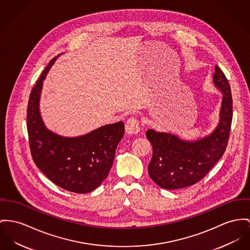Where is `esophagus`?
I'll use <instances>...</instances> for the list:
<instances>
[{
  "label": "esophagus",
  "instance_id": "1",
  "mask_svg": "<svg viewBox=\"0 0 250 250\" xmlns=\"http://www.w3.org/2000/svg\"><path fill=\"white\" fill-rule=\"evenodd\" d=\"M125 130L128 133L135 134L140 131V122L137 117H131L125 123Z\"/></svg>",
  "mask_w": 250,
  "mask_h": 250
}]
</instances>
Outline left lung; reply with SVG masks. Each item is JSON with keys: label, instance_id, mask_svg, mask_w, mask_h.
Segmentation results:
<instances>
[{"label": "left lung", "instance_id": "obj_1", "mask_svg": "<svg viewBox=\"0 0 250 250\" xmlns=\"http://www.w3.org/2000/svg\"><path fill=\"white\" fill-rule=\"evenodd\" d=\"M213 82L223 92V102L220 123L210 135L187 142L170 133L147 131L146 136L152 146L148 171L160 188L177 189L197 183L223 156L232 122V96L228 79L217 65Z\"/></svg>", "mask_w": 250, "mask_h": 250}]
</instances>
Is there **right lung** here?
<instances>
[{"label":"right lung","instance_id":"add662e5","mask_svg":"<svg viewBox=\"0 0 250 250\" xmlns=\"http://www.w3.org/2000/svg\"><path fill=\"white\" fill-rule=\"evenodd\" d=\"M55 61L56 57L42 71L30 93L26 117L30 151L36 166L53 183L68 191L87 193L108 176L117 144L124 134V124L119 121L105 125L75 138L48 131L40 116L39 100L42 81Z\"/></svg>","mask_w":250,"mask_h":250}]
</instances>
